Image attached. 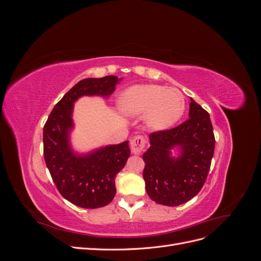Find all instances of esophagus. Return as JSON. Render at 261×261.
I'll return each mask as SVG.
<instances>
[{
    "mask_svg": "<svg viewBox=\"0 0 261 261\" xmlns=\"http://www.w3.org/2000/svg\"><path fill=\"white\" fill-rule=\"evenodd\" d=\"M146 145V139L143 136H136L130 141V149L134 154H140Z\"/></svg>",
    "mask_w": 261,
    "mask_h": 261,
    "instance_id": "34e87169",
    "label": "esophagus"
}]
</instances>
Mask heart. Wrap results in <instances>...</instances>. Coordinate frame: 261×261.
I'll return each instance as SVG.
<instances>
[{
	"mask_svg": "<svg viewBox=\"0 0 261 261\" xmlns=\"http://www.w3.org/2000/svg\"><path fill=\"white\" fill-rule=\"evenodd\" d=\"M118 109L127 116H143L152 130L172 127L186 109L184 94L176 88L159 85H136L126 89L118 98Z\"/></svg>",
	"mask_w": 261,
	"mask_h": 261,
	"instance_id": "b5f03b06",
	"label": "heart"
}]
</instances>
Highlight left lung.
Here are the masks:
<instances>
[{
    "mask_svg": "<svg viewBox=\"0 0 261 261\" xmlns=\"http://www.w3.org/2000/svg\"><path fill=\"white\" fill-rule=\"evenodd\" d=\"M188 116L177 127L150 134V147L143 154L147 194L164 206H179L200 192L215 152L209 113L192 98ZM175 147L177 157L171 154Z\"/></svg>",
    "mask_w": 261,
    "mask_h": 261,
    "instance_id": "1",
    "label": "left lung"
}]
</instances>
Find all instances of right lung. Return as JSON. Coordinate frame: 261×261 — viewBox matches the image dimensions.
I'll return each instance as SVG.
<instances>
[{"label": "right lung", "mask_w": 261, "mask_h": 261, "mask_svg": "<svg viewBox=\"0 0 261 261\" xmlns=\"http://www.w3.org/2000/svg\"><path fill=\"white\" fill-rule=\"evenodd\" d=\"M122 78L106 76L78 82L53 108L43 127V154L60 194L78 207H105L114 198L115 176L126 164L130 150L128 141L75 152L69 134L74 128V103L84 96L108 98Z\"/></svg>", "instance_id": "1"}]
</instances>
